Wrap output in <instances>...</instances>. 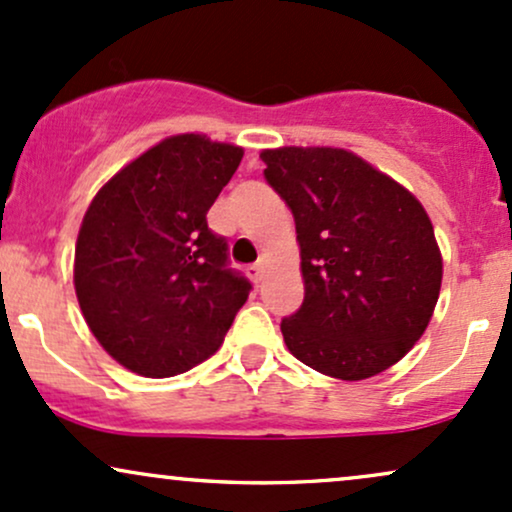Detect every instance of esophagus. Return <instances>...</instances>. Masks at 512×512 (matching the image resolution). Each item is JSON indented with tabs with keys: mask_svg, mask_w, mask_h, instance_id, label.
<instances>
[{
	"mask_svg": "<svg viewBox=\"0 0 512 512\" xmlns=\"http://www.w3.org/2000/svg\"><path fill=\"white\" fill-rule=\"evenodd\" d=\"M262 274H264V262H255L248 267V276L255 281V284L262 279Z\"/></svg>",
	"mask_w": 512,
	"mask_h": 512,
	"instance_id": "esophagus-1",
	"label": "esophagus"
}]
</instances>
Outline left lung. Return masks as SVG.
Listing matches in <instances>:
<instances>
[{
  "mask_svg": "<svg viewBox=\"0 0 512 512\" xmlns=\"http://www.w3.org/2000/svg\"><path fill=\"white\" fill-rule=\"evenodd\" d=\"M260 158L301 245L305 298L281 320L289 351L339 380L395 366L428 327L443 279L426 209L351 151L284 146Z\"/></svg>",
  "mask_w": 512,
  "mask_h": 512,
  "instance_id": "obj_1",
  "label": "left lung"
}]
</instances>
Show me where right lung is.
<instances>
[{
    "label": "right lung",
    "instance_id": "1",
    "mask_svg": "<svg viewBox=\"0 0 512 512\" xmlns=\"http://www.w3.org/2000/svg\"><path fill=\"white\" fill-rule=\"evenodd\" d=\"M243 149L178 134L134 158L93 197L74 252V289L117 363L170 378L216 354L252 284L228 267L207 211Z\"/></svg>",
    "mask_w": 512,
    "mask_h": 512
}]
</instances>
